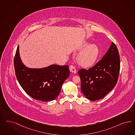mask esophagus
<instances>
[{"label": "esophagus", "mask_w": 135, "mask_h": 135, "mask_svg": "<svg viewBox=\"0 0 135 135\" xmlns=\"http://www.w3.org/2000/svg\"><path fill=\"white\" fill-rule=\"evenodd\" d=\"M70 71L74 74L76 73V70L75 69V68L73 65H71L70 66Z\"/></svg>", "instance_id": "obj_1"}]
</instances>
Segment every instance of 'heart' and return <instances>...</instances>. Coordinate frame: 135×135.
<instances>
[{"label": "heart", "mask_w": 135, "mask_h": 135, "mask_svg": "<svg viewBox=\"0 0 135 135\" xmlns=\"http://www.w3.org/2000/svg\"><path fill=\"white\" fill-rule=\"evenodd\" d=\"M85 48L77 57L78 64L84 68H89L94 65L99 56V49L95 44H84L81 48Z\"/></svg>", "instance_id": "obj_1"}]
</instances>
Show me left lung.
<instances>
[{
    "label": "left lung",
    "mask_w": 135,
    "mask_h": 135,
    "mask_svg": "<svg viewBox=\"0 0 135 135\" xmlns=\"http://www.w3.org/2000/svg\"><path fill=\"white\" fill-rule=\"evenodd\" d=\"M120 60L116 45L112 43L108 51L95 65L88 70L78 71L81 80V91L91 101L103 98L117 83Z\"/></svg>",
    "instance_id": "1"
}]
</instances>
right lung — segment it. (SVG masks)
I'll list each match as a JSON object with an SVG mask.
<instances>
[{"label":"right lung","mask_w":135,"mask_h":135,"mask_svg":"<svg viewBox=\"0 0 135 135\" xmlns=\"http://www.w3.org/2000/svg\"><path fill=\"white\" fill-rule=\"evenodd\" d=\"M15 74L20 85L31 97L44 102L55 99L69 76L68 65H52L42 69H30L22 62L18 46L14 60Z\"/></svg>","instance_id":"add662e5"}]
</instances>
